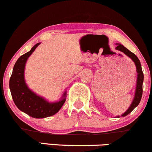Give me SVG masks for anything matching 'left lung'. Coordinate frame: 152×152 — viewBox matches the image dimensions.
Segmentation results:
<instances>
[{"label":"left lung","instance_id":"8db88e82","mask_svg":"<svg viewBox=\"0 0 152 152\" xmlns=\"http://www.w3.org/2000/svg\"><path fill=\"white\" fill-rule=\"evenodd\" d=\"M116 48L117 50H121V51L124 52L126 55L128 56L129 57H130V58L133 60V61L135 63L136 66H137V71L138 74L135 96H134V101L132 102V104H131L130 107L129 108V109L127 110L124 114L121 115L123 117H124L125 116H126V115L130 114V113L132 112V111H133V110L135 109L138 105H139V102H140L141 99H142V92H143V81H144V74H143L140 61H139V59L137 58V56L135 55V54L132 53V52H131L129 50L127 49L126 48H125V47L121 44H117V46L116 47ZM117 117L119 118V116H118Z\"/></svg>","mask_w":152,"mask_h":152}]
</instances>
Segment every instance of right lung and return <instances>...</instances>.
I'll return each instance as SVG.
<instances>
[{
  "mask_svg": "<svg viewBox=\"0 0 152 152\" xmlns=\"http://www.w3.org/2000/svg\"><path fill=\"white\" fill-rule=\"evenodd\" d=\"M39 44L40 43H36L30 51L19 57L13 67L9 82L10 93L15 106L23 112L36 118L48 117L56 114L64 105L66 95L65 92L63 99L58 102L48 103L36 95L26 86L24 80L26 62Z\"/></svg>",
  "mask_w": 152,
  "mask_h": 152,
  "instance_id": "right-lung-1",
  "label": "right lung"
}]
</instances>
